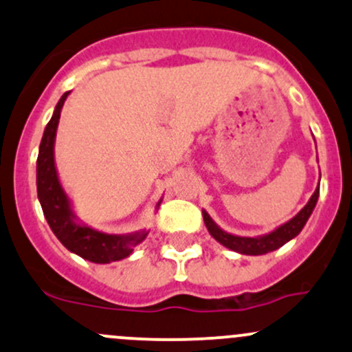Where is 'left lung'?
<instances>
[{"instance_id":"left-lung-1","label":"left lung","mask_w":352,"mask_h":352,"mask_svg":"<svg viewBox=\"0 0 352 352\" xmlns=\"http://www.w3.org/2000/svg\"><path fill=\"white\" fill-rule=\"evenodd\" d=\"M319 199V185L314 190V194L311 195L309 202L300 208L299 212L292 217L291 220L279 226L277 229H274L272 232L257 235V237H242V235H234L226 232L223 229H220L217 223L212 220L210 215L207 214L206 210H202L204 215V223H206L208 234L227 249L234 250V252L244 254V256H264V254L272 252V250H277L279 247L287 244L289 241L297 237L300 234V230L304 229L306 222L311 217L312 210H314L316 204H318Z\"/></svg>"}]
</instances>
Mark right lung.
Here are the masks:
<instances>
[{
    "mask_svg": "<svg viewBox=\"0 0 352 352\" xmlns=\"http://www.w3.org/2000/svg\"><path fill=\"white\" fill-rule=\"evenodd\" d=\"M68 95L69 91L61 95L60 102L56 103L55 111L52 115V120L45 126L43 138H41L36 160L38 200L43 208L50 229L53 230L58 241L67 247L69 252L95 262V264H110V262L129 257L135 247L145 241L148 230L142 229L130 234H107L87 226L76 217L72 200H69L68 194L60 182L55 165L56 130L58 123H60L61 108H63ZM160 202L162 199L158 200L155 210L160 206Z\"/></svg>",
    "mask_w": 352,
    "mask_h": 352,
    "instance_id": "obj_1",
    "label": "right lung"
}]
</instances>
